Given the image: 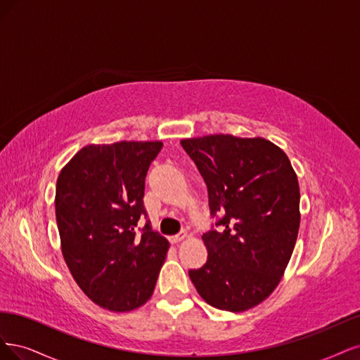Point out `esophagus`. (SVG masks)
I'll list each match as a JSON object with an SVG mask.
<instances>
[{"label":"esophagus","mask_w":360,"mask_h":360,"mask_svg":"<svg viewBox=\"0 0 360 360\" xmlns=\"http://www.w3.org/2000/svg\"><path fill=\"white\" fill-rule=\"evenodd\" d=\"M185 236H187V235H185V231H182V233H178V235H175V236H170V242H172V243H178V242H181Z\"/></svg>","instance_id":"34e87169"}]
</instances>
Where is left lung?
<instances>
[{"label": "left lung", "mask_w": 360, "mask_h": 360, "mask_svg": "<svg viewBox=\"0 0 360 360\" xmlns=\"http://www.w3.org/2000/svg\"><path fill=\"white\" fill-rule=\"evenodd\" d=\"M207 187L218 230L207 260L188 272L205 302L230 312L262 304L280 284L300 224L299 182L284 150L263 137L182 139Z\"/></svg>", "instance_id": "left-lung-1"}]
</instances>
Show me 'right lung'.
<instances>
[{
	"mask_svg": "<svg viewBox=\"0 0 360 360\" xmlns=\"http://www.w3.org/2000/svg\"><path fill=\"white\" fill-rule=\"evenodd\" d=\"M160 141L86 145L60 172L55 214L61 251L75 281L92 302L127 312L153 296L169 240L148 221L145 178Z\"/></svg>",
	"mask_w": 360,
	"mask_h": 360,
	"instance_id": "add662e5",
	"label": "right lung"
}]
</instances>
